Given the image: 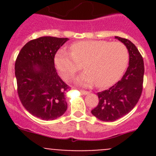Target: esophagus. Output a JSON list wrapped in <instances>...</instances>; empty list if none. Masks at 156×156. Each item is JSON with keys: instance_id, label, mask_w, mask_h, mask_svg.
I'll use <instances>...</instances> for the list:
<instances>
[{"instance_id": "obj_1", "label": "esophagus", "mask_w": 156, "mask_h": 156, "mask_svg": "<svg viewBox=\"0 0 156 156\" xmlns=\"http://www.w3.org/2000/svg\"><path fill=\"white\" fill-rule=\"evenodd\" d=\"M80 92H81V94H84V95L88 94L90 93L89 91H87V90H80Z\"/></svg>"}]
</instances>
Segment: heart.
Listing matches in <instances>:
<instances>
[{
	"label": "heart",
	"instance_id": "heart-1",
	"mask_svg": "<svg viewBox=\"0 0 156 156\" xmlns=\"http://www.w3.org/2000/svg\"><path fill=\"white\" fill-rule=\"evenodd\" d=\"M70 51L58 50L54 62L66 80L72 79L83 63L86 71L76 79V83L83 87H90L95 83L101 88L114 84L124 73L129 61L127 48L120 42L78 41L70 46Z\"/></svg>",
	"mask_w": 156,
	"mask_h": 156
}]
</instances>
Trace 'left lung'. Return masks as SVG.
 <instances>
[{
	"instance_id": "left-lung-1",
	"label": "left lung",
	"mask_w": 156,
	"mask_h": 156,
	"mask_svg": "<svg viewBox=\"0 0 156 156\" xmlns=\"http://www.w3.org/2000/svg\"><path fill=\"white\" fill-rule=\"evenodd\" d=\"M115 38L127 48L129 66L120 80L108 90L98 93L99 102L91 113L104 122H113L129 113L138 102L143 89L142 56L130 41L119 37Z\"/></svg>"
}]
</instances>
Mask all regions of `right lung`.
<instances>
[{"mask_svg": "<svg viewBox=\"0 0 156 156\" xmlns=\"http://www.w3.org/2000/svg\"><path fill=\"white\" fill-rule=\"evenodd\" d=\"M68 38L41 37L29 41L15 64L18 94L24 108L34 116L53 120L67 109L66 94L69 87L55 67L56 52Z\"/></svg>", "mask_w": 156, "mask_h": 156, "instance_id": "obj_1", "label": "right lung"}]
</instances>
